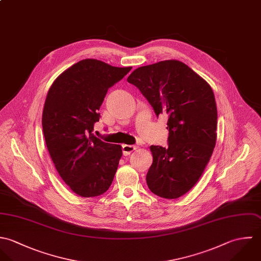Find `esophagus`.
<instances>
[{
	"label": "esophagus",
	"mask_w": 261,
	"mask_h": 261,
	"mask_svg": "<svg viewBox=\"0 0 261 261\" xmlns=\"http://www.w3.org/2000/svg\"><path fill=\"white\" fill-rule=\"evenodd\" d=\"M122 150H123V155L126 156V155H129L134 150H136V146H134V145H123Z\"/></svg>",
	"instance_id": "1"
}]
</instances>
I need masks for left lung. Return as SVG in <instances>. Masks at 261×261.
<instances>
[{
    "label": "left lung",
    "instance_id": "8db88e82",
    "mask_svg": "<svg viewBox=\"0 0 261 261\" xmlns=\"http://www.w3.org/2000/svg\"><path fill=\"white\" fill-rule=\"evenodd\" d=\"M168 117V146H150L153 161L146 175L149 190L177 199L202 176L217 140V106L208 83L181 61L170 59L136 68L127 79Z\"/></svg>",
    "mask_w": 261,
    "mask_h": 261
}]
</instances>
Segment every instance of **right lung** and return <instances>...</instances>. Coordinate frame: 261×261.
<instances>
[{"instance_id": "right-lung-1", "label": "right lung", "mask_w": 261, "mask_h": 261, "mask_svg": "<svg viewBox=\"0 0 261 261\" xmlns=\"http://www.w3.org/2000/svg\"><path fill=\"white\" fill-rule=\"evenodd\" d=\"M131 68L83 59L58 75L47 93L42 113L45 143L58 174L81 197L104 194L114 179L122 146L92 132L109 88Z\"/></svg>"}]
</instances>
